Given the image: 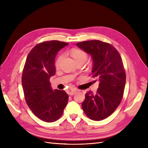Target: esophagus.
<instances>
[{
  "label": "esophagus",
  "mask_w": 148,
  "mask_h": 148,
  "mask_svg": "<svg viewBox=\"0 0 148 148\" xmlns=\"http://www.w3.org/2000/svg\"><path fill=\"white\" fill-rule=\"evenodd\" d=\"M76 92H77V90H76V89H69L68 91L69 95H70V96L74 95Z\"/></svg>",
  "instance_id": "34e87169"
}]
</instances>
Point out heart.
<instances>
[{
    "instance_id": "b5f03b06",
    "label": "heart",
    "mask_w": 148,
    "mask_h": 148,
    "mask_svg": "<svg viewBox=\"0 0 148 148\" xmlns=\"http://www.w3.org/2000/svg\"><path fill=\"white\" fill-rule=\"evenodd\" d=\"M71 55L74 58L75 61L79 63V62H85L88 58V53L84 51L82 49H77V48H73L71 50ZM63 58V55L60 54L59 57H57V59L56 60L55 64L56 66H59L60 62Z\"/></svg>"
}]
</instances>
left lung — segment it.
<instances>
[{
  "label": "left lung",
  "instance_id": "1",
  "mask_svg": "<svg viewBox=\"0 0 148 148\" xmlns=\"http://www.w3.org/2000/svg\"><path fill=\"white\" fill-rule=\"evenodd\" d=\"M77 45L91 56L92 77L99 81L96 95L91 91L86 93L82 109L90 119L104 120L116 110L123 96L126 74L122 57L112 45L99 40L80 42Z\"/></svg>",
  "mask_w": 148,
  "mask_h": 148
}]
</instances>
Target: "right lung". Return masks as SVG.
I'll use <instances>...</instances> for the list:
<instances>
[{
  "label": "right lung",
  "mask_w": 148,
  "mask_h": 148,
  "mask_svg": "<svg viewBox=\"0 0 148 148\" xmlns=\"http://www.w3.org/2000/svg\"><path fill=\"white\" fill-rule=\"evenodd\" d=\"M68 43L52 40L38 44L28 53L21 77L26 104L33 113L46 122L60 118L69 101L64 90H53L49 82L56 73L57 52Z\"/></svg>",
  "instance_id": "right-lung-1"
}]
</instances>
